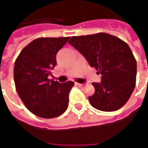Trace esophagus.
<instances>
[{
    "mask_svg": "<svg viewBox=\"0 0 148 148\" xmlns=\"http://www.w3.org/2000/svg\"><path fill=\"white\" fill-rule=\"evenodd\" d=\"M75 86H79V87H80V86H83V84H79V83H77V82H76V83H75Z\"/></svg>",
    "mask_w": 148,
    "mask_h": 148,
    "instance_id": "34e87169",
    "label": "esophagus"
}]
</instances>
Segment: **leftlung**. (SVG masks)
Returning <instances> with one entry per match:
<instances>
[{"mask_svg":"<svg viewBox=\"0 0 148 148\" xmlns=\"http://www.w3.org/2000/svg\"><path fill=\"white\" fill-rule=\"evenodd\" d=\"M69 43L101 74L100 83H92L95 93L89 97L91 106L105 112L122 108L136 79V61L127 43L107 33L73 36Z\"/></svg>","mask_w":148,"mask_h":148,"instance_id":"1","label":"left lung"}]
</instances>
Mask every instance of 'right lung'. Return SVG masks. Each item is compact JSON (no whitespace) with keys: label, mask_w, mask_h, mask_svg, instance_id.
<instances>
[{"label":"right lung","mask_w":148,"mask_h":148,"mask_svg":"<svg viewBox=\"0 0 148 148\" xmlns=\"http://www.w3.org/2000/svg\"><path fill=\"white\" fill-rule=\"evenodd\" d=\"M69 37L38 38L24 47L14 64V82L24 106L38 117L52 119L62 114L69 106L73 81L60 84L49 79L57 64L56 55Z\"/></svg>","instance_id":"right-lung-1"}]
</instances>
